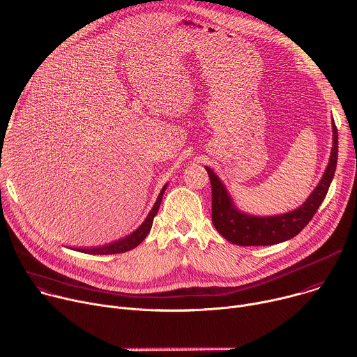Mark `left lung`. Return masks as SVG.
Wrapping results in <instances>:
<instances>
[{"label":"left lung","instance_id":"obj_1","mask_svg":"<svg viewBox=\"0 0 357 357\" xmlns=\"http://www.w3.org/2000/svg\"><path fill=\"white\" fill-rule=\"evenodd\" d=\"M333 148L329 165L310 198L293 212L275 217H252L238 211L224 184L209 167H205L212 188V224L229 242L239 246H267L289 241L298 235L312 220L332 183L337 162V129L332 122Z\"/></svg>","mask_w":357,"mask_h":357}]
</instances>
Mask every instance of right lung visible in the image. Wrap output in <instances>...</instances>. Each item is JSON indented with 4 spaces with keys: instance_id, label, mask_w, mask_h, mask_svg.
Here are the masks:
<instances>
[{
    "instance_id": "obj_1",
    "label": "right lung",
    "mask_w": 357,
    "mask_h": 357,
    "mask_svg": "<svg viewBox=\"0 0 357 357\" xmlns=\"http://www.w3.org/2000/svg\"><path fill=\"white\" fill-rule=\"evenodd\" d=\"M167 185H165L152 208V211L149 212L148 218L145 220V222L142 224L133 234L125 236L123 239H119L116 242H112V243H108V245H104V246H98V248H93V249H79V252H83V253H89V255H116V253H123V252H128L133 248H136L139 243H142V241H144L151 228H152V224H153V220L156 217V213L159 211V206H160V202H162V197H163V192L166 190Z\"/></svg>"
}]
</instances>
